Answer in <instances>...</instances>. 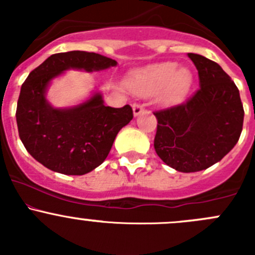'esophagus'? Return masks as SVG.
<instances>
[{"mask_svg": "<svg viewBox=\"0 0 255 255\" xmlns=\"http://www.w3.org/2000/svg\"><path fill=\"white\" fill-rule=\"evenodd\" d=\"M144 111H145V107H144V105H140V104L133 105V113H134L135 117H137V116H139L140 113H143Z\"/></svg>", "mask_w": 255, "mask_h": 255, "instance_id": "1", "label": "esophagus"}]
</instances>
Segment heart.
<instances>
[{"label": "heart", "instance_id": "obj_1", "mask_svg": "<svg viewBox=\"0 0 255 255\" xmlns=\"http://www.w3.org/2000/svg\"><path fill=\"white\" fill-rule=\"evenodd\" d=\"M192 73L186 68H177L174 61L156 64L133 76L132 89L142 96L158 94L161 89V101L175 105L181 101L192 85Z\"/></svg>", "mask_w": 255, "mask_h": 255}]
</instances>
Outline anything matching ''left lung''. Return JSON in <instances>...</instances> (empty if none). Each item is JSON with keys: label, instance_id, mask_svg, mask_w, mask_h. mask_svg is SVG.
<instances>
[{"label": "left lung", "instance_id": "obj_1", "mask_svg": "<svg viewBox=\"0 0 255 255\" xmlns=\"http://www.w3.org/2000/svg\"><path fill=\"white\" fill-rule=\"evenodd\" d=\"M200 89L181 105L155 111L154 148L177 171L195 173L220 161L238 142L244 110L238 87L215 61L189 53Z\"/></svg>", "mask_w": 255, "mask_h": 255}]
</instances>
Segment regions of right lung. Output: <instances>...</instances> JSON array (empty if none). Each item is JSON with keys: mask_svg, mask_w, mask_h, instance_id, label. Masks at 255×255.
<instances>
[{"mask_svg": "<svg viewBox=\"0 0 255 255\" xmlns=\"http://www.w3.org/2000/svg\"><path fill=\"white\" fill-rule=\"evenodd\" d=\"M117 65L107 56L89 51L50 55L30 71L17 102L19 138L28 153L56 173L84 175L101 165L116 135L132 121L129 105L105 106L100 92L70 109H54L45 99L50 81L69 69L100 71Z\"/></svg>", "mask_w": 255, "mask_h": 255, "instance_id": "right-lung-1", "label": "right lung"}]
</instances>
